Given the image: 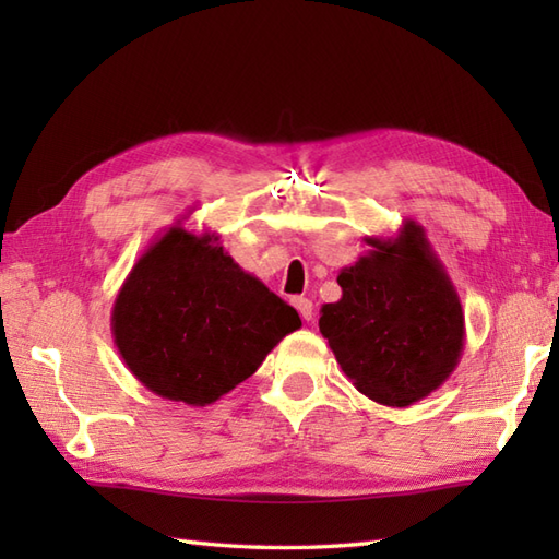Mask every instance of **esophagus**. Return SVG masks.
<instances>
[{
  "label": "esophagus",
  "mask_w": 559,
  "mask_h": 559,
  "mask_svg": "<svg viewBox=\"0 0 559 559\" xmlns=\"http://www.w3.org/2000/svg\"><path fill=\"white\" fill-rule=\"evenodd\" d=\"M293 305H295V310L300 312V317L305 319V322H312V317H314V305H312V300H307V298H295V300H293Z\"/></svg>",
  "instance_id": "1"
}]
</instances>
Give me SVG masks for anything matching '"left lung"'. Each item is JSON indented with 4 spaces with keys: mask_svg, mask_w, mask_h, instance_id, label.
Listing matches in <instances>:
<instances>
[{
    "mask_svg": "<svg viewBox=\"0 0 559 559\" xmlns=\"http://www.w3.org/2000/svg\"><path fill=\"white\" fill-rule=\"evenodd\" d=\"M341 269V300L319 310V331L353 386L382 406L406 408L456 370L466 346L459 293L425 228L403 221L394 237Z\"/></svg>",
    "mask_w": 559,
    "mask_h": 559,
    "instance_id": "left-lung-1",
    "label": "left lung"
}]
</instances>
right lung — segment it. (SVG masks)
<instances>
[{
    "mask_svg": "<svg viewBox=\"0 0 559 559\" xmlns=\"http://www.w3.org/2000/svg\"><path fill=\"white\" fill-rule=\"evenodd\" d=\"M127 370L153 394L209 406L252 377L300 314L235 264L216 233L182 223L153 240L112 305Z\"/></svg>",
    "mask_w": 559,
    "mask_h": 559,
    "instance_id": "right-lung-1",
    "label": "right lung"
}]
</instances>
